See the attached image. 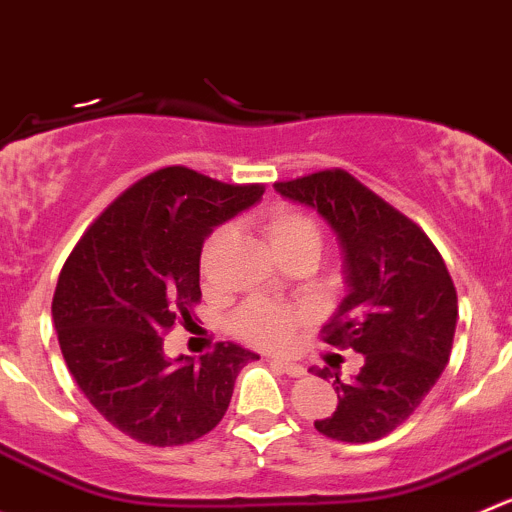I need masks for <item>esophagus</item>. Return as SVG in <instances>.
I'll return each mask as SVG.
<instances>
[{
  "label": "esophagus",
  "instance_id": "obj_1",
  "mask_svg": "<svg viewBox=\"0 0 512 512\" xmlns=\"http://www.w3.org/2000/svg\"><path fill=\"white\" fill-rule=\"evenodd\" d=\"M270 362L275 367H280V370L285 372V375H290V377H302V375H305V367L297 365V362H290V360H270Z\"/></svg>",
  "mask_w": 512,
  "mask_h": 512
}]
</instances>
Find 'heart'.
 <instances>
[{
  "instance_id": "b5f03b06",
  "label": "heart",
  "mask_w": 512,
  "mask_h": 512,
  "mask_svg": "<svg viewBox=\"0 0 512 512\" xmlns=\"http://www.w3.org/2000/svg\"><path fill=\"white\" fill-rule=\"evenodd\" d=\"M265 235L277 255L287 250H297V247H310V250L320 252L322 237H325L322 235V227L310 215L295 210V207H277V210H272L265 220ZM227 237H230L227 227H220V230H215L207 237L205 250H202V265H210L217 250L227 242ZM295 320V312L287 310V307L267 300H252L245 307H240L237 315L232 317V330L242 340L252 342V345L282 347L290 342Z\"/></svg>"
}]
</instances>
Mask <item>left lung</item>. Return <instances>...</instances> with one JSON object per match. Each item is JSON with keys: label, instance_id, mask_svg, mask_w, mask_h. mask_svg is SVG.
Returning a JSON list of instances; mask_svg holds the SVG:
<instances>
[{"label": "left lung", "instance_id": "8db88e82", "mask_svg": "<svg viewBox=\"0 0 512 512\" xmlns=\"http://www.w3.org/2000/svg\"><path fill=\"white\" fill-rule=\"evenodd\" d=\"M282 197L312 207L335 230L345 255L347 295L322 327V340L362 352L350 382L335 377L337 408L315 420L340 443H372L418 410L448 365L458 292L438 247L413 220L345 170L275 182Z\"/></svg>", "mask_w": 512, "mask_h": 512}]
</instances>
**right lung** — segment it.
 Wrapping results in <instances>:
<instances>
[{
  "label": "right lung",
  "instance_id": "1",
  "mask_svg": "<svg viewBox=\"0 0 512 512\" xmlns=\"http://www.w3.org/2000/svg\"><path fill=\"white\" fill-rule=\"evenodd\" d=\"M262 192L180 165L157 170L87 227L59 272L52 317L64 362L97 413L137 443L172 448L210 433L237 372L260 360L235 342L200 362L170 360L162 335L200 302L205 237Z\"/></svg>",
  "mask_w": 512,
  "mask_h": 512
}]
</instances>
